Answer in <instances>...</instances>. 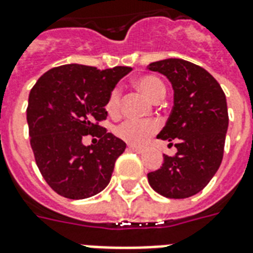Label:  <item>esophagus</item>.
<instances>
[{"instance_id":"34e87169","label":"esophagus","mask_w":253,"mask_h":253,"mask_svg":"<svg viewBox=\"0 0 253 253\" xmlns=\"http://www.w3.org/2000/svg\"><path fill=\"white\" fill-rule=\"evenodd\" d=\"M128 150H130V151H134V152H138V154H140V152H143L144 148L142 147V146H134V144H130V146H128Z\"/></svg>"}]
</instances>
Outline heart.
<instances>
[{
  "instance_id": "obj_1",
  "label": "heart",
  "mask_w": 253,
  "mask_h": 253,
  "mask_svg": "<svg viewBox=\"0 0 253 253\" xmlns=\"http://www.w3.org/2000/svg\"><path fill=\"white\" fill-rule=\"evenodd\" d=\"M134 84L147 96L152 102H159L166 95V87L163 82L157 77L152 75H143L134 81ZM121 107V92L118 88H114L110 92L106 101V111L109 115H117ZM158 126L155 122L147 121V122H140V121H125L121 125L114 128V134L118 136L119 139L125 140L131 144H140L147 140L148 136H151Z\"/></svg>"
}]
</instances>
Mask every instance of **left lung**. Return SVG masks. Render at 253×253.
Segmentation results:
<instances>
[{
  "mask_svg": "<svg viewBox=\"0 0 253 253\" xmlns=\"http://www.w3.org/2000/svg\"><path fill=\"white\" fill-rule=\"evenodd\" d=\"M171 82L173 107L158 138L175 142L176 154L147 173L152 190L169 199H184L207 186L220 167L228 130V110L220 84L203 67L167 58L147 66ZM172 144V143H169Z\"/></svg>",
  "mask_w": 253,
  "mask_h": 253,
  "instance_id": "8db88e82",
  "label": "left lung"
}]
</instances>
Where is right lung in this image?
I'll return each instance as SVG.
<instances>
[{
    "mask_svg": "<svg viewBox=\"0 0 253 253\" xmlns=\"http://www.w3.org/2000/svg\"><path fill=\"white\" fill-rule=\"evenodd\" d=\"M131 70L70 63L46 71L32 88L26 110L30 144L42 176L61 196L86 199L110 183L126 143L95 121L107 118V96ZM86 134L97 143L84 146Z\"/></svg>",
    "mask_w": 253,
    "mask_h": 253,
    "instance_id": "add662e5",
    "label": "right lung"
}]
</instances>
